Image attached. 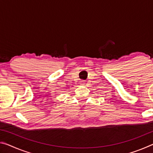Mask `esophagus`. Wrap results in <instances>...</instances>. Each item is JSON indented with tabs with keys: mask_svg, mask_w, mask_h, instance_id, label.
<instances>
[{
	"mask_svg": "<svg viewBox=\"0 0 153 153\" xmlns=\"http://www.w3.org/2000/svg\"><path fill=\"white\" fill-rule=\"evenodd\" d=\"M80 84H81L82 85H84V81H82V82L80 83Z\"/></svg>",
	"mask_w": 153,
	"mask_h": 153,
	"instance_id": "1",
	"label": "esophagus"
}]
</instances>
